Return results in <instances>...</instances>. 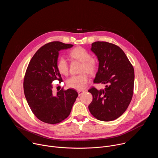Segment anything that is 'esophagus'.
Segmentation results:
<instances>
[{
  "instance_id": "1",
  "label": "esophagus",
  "mask_w": 158,
  "mask_h": 158,
  "mask_svg": "<svg viewBox=\"0 0 158 158\" xmlns=\"http://www.w3.org/2000/svg\"><path fill=\"white\" fill-rule=\"evenodd\" d=\"M84 92H85L84 91H83V90H79V91H77V93L79 94V96H80Z\"/></svg>"
}]
</instances>
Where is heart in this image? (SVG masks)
<instances>
[{"mask_svg": "<svg viewBox=\"0 0 158 158\" xmlns=\"http://www.w3.org/2000/svg\"><path fill=\"white\" fill-rule=\"evenodd\" d=\"M69 57L73 60L82 62L80 73H87L90 75H93L96 73L98 63L94 59L92 58L91 53L82 47H77L69 52ZM57 69L63 75L66 76L68 74L69 63L64 57H59L57 62ZM88 81L87 75L85 73H82L69 77L67 81V85L73 89L81 90L85 87Z\"/></svg>", "mask_w": 158, "mask_h": 158, "instance_id": "obj_1", "label": "heart"}]
</instances>
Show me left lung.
Returning <instances> with one entry per match:
<instances>
[{
	"instance_id": "1",
	"label": "left lung",
	"mask_w": 158,
	"mask_h": 158,
	"mask_svg": "<svg viewBox=\"0 0 158 158\" xmlns=\"http://www.w3.org/2000/svg\"><path fill=\"white\" fill-rule=\"evenodd\" d=\"M91 51L99 60L94 83L106 84L104 89L93 87L88 92L93 99L88 106L91 114L102 121L120 117L128 107L133 94L134 71L124 51L116 45L98 41Z\"/></svg>"
}]
</instances>
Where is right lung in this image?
<instances>
[{
	"label": "right lung",
	"mask_w": 158,
	"mask_h": 158,
	"mask_svg": "<svg viewBox=\"0 0 158 158\" xmlns=\"http://www.w3.org/2000/svg\"><path fill=\"white\" fill-rule=\"evenodd\" d=\"M73 46V44L54 41L45 44L34 55L24 79V91L33 114L41 121L54 124L68 117L78 93L68 89L55 94L52 82H62L57 69L59 51Z\"/></svg>",
	"instance_id": "1"
}]
</instances>
